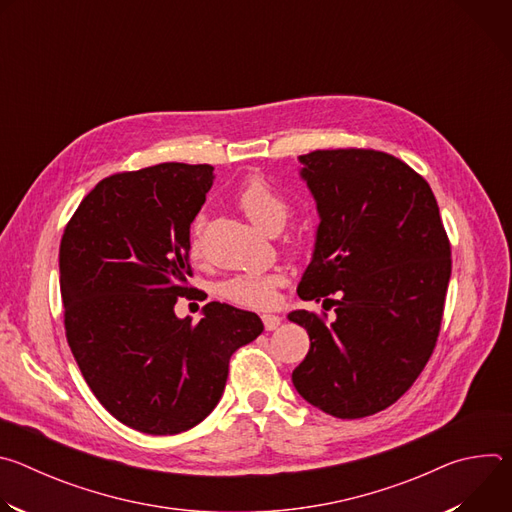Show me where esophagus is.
Returning a JSON list of instances; mask_svg holds the SVG:
<instances>
[{"mask_svg":"<svg viewBox=\"0 0 512 512\" xmlns=\"http://www.w3.org/2000/svg\"><path fill=\"white\" fill-rule=\"evenodd\" d=\"M261 320H263V324H265V330H269V332L275 330V328L281 324V318L275 316V314H263Z\"/></svg>","mask_w":512,"mask_h":512,"instance_id":"1","label":"esophagus"}]
</instances>
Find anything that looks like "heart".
I'll return each instance as SVG.
<instances>
[{
	"instance_id": "heart-1",
	"label": "heart",
	"mask_w": 512,
	"mask_h": 512,
	"mask_svg": "<svg viewBox=\"0 0 512 512\" xmlns=\"http://www.w3.org/2000/svg\"><path fill=\"white\" fill-rule=\"evenodd\" d=\"M239 208L249 216V221L265 233H277L287 221L289 206L285 198L263 178H249L235 196ZM200 225L202 218H196L192 225L190 249L192 255L200 251ZM281 283L277 273H239L223 281L221 296L233 304L245 308H267L275 300V289Z\"/></svg>"
}]
</instances>
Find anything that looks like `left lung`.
Returning a JSON list of instances; mask_svg holds the SVG:
<instances>
[{"instance_id":"8db88e82","label":"left lung","mask_w":512,"mask_h":512,"mask_svg":"<svg viewBox=\"0 0 512 512\" xmlns=\"http://www.w3.org/2000/svg\"><path fill=\"white\" fill-rule=\"evenodd\" d=\"M320 225L296 310L310 350L291 373L296 391L340 419L393 405L425 369L442 328L452 251L429 184L377 150L300 156Z\"/></svg>"}]
</instances>
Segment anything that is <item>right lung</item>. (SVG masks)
<instances>
[{"mask_svg":"<svg viewBox=\"0 0 512 512\" xmlns=\"http://www.w3.org/2000/svg\"><path fill=\"white\" fill-rule=\"evenodd\" d=\"M208 164H158L101 180L68 221L58 253L64 330L99 403L121 423L174 435L221 399L229 360L263 332L257 314L210 302L174 314L188 285L190 225L212 186Z\"/></svg>","mask_w":512,"mask_h":512,"instance_id":"add662e5","label":"right lung"}]
</instances>
